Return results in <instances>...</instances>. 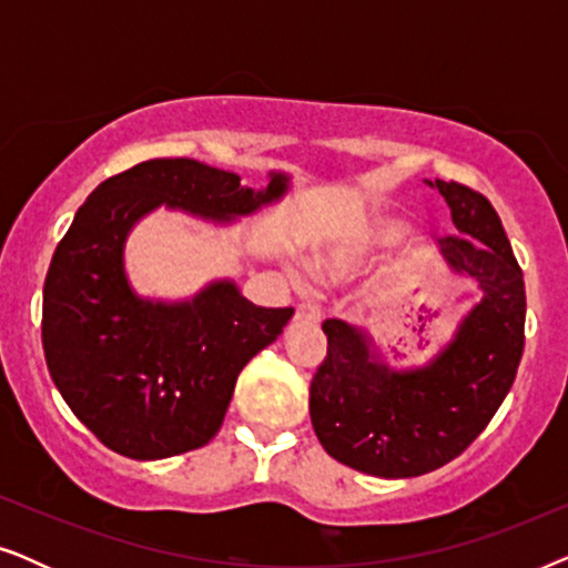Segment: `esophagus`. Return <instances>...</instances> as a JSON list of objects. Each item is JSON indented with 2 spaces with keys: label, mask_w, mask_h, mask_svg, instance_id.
Returning <instances> with one entry per match:
<instances>
[{
  "label": "esophagus",
  "mask_w": 568,
  "mask_h": 568,
  "mask_svg": "<svg viewBox=\"0 0 568 568\" xmlns=\"http://www.w3.org/2000/svg\"><path fill=\"white\" fill-rule=\"evenodd\" d=\"M297 321L317 323V321H321V305H317V302H300V305H297Z\"/></svg>",
  "instance_id": "obj_1"
}]
</instances>
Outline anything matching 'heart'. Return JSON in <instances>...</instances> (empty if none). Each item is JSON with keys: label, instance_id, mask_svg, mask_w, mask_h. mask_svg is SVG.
Returning a JSON list of instances; mask_svg holds the SVG:
<instances>
[{"label": "heart", "instance_id": "obj_1", "mask_svg": "<svg viewBox=\"0 0 568 568\" xmlns=\"http://www.w3.org/2000/svg\"><path fill=\"white\" fill-rule=\"evenodd\" d=\"M400 232H403V224L385 222L383 227L377 230V240L379 243H393L395 237H400ZM362 261H364L362 251H338V253H331L328 258L321 263V268L331 276H346L348 271L359 268Z\"/></svg>", "mask_w": 568, "mask_h": 568}]
</instances>
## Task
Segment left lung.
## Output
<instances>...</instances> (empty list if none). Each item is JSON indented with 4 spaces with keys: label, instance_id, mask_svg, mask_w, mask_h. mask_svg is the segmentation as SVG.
I'll use <instances>...</instances> for the list:
<instances>
[{
    "label": "left lung",
    "instance_id": "left-lung-1",
    "mask_svg": "<svg viewBox=\"0 0 568 568\" xmlns=\"http://www.w3.org/2000/svg\"><path fill=\"white\" fill-rule=\"evenodd\" d=\"M445 196L457 235L439 237L455 274L476 278L484 300L426 367L390 369L369 338L325 321L328 352L310 383V418L321 445L348 468L414 478L465 453L517 377L525 348V278L499 214L484 193L426 181Z\"/></svg>",
    "mask_w": 568,
    "mask_h": 568
}]
</instances>
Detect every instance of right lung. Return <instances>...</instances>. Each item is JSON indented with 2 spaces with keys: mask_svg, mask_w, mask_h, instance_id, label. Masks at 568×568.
Masks as SVG:
<instances>
[{
  "mask_svg": "<svg viewBox=\"0 0 568 568\" xmlns=\"http://www.w3.org/2000/svg\"><path fill=\"white\" fill-rule=\"evenodd\" d=\"M284 173L253 191L204 162L146 160L90 193L61 237L43 284V354L53 385L108 449L162 460L220 432L237 375L274 344L292 307H255L235 282L189 302L142 300L123 271V245L152 209L230 222L282 199Z\"/></svg>",
  "mask_w": 568,
  "mask_h": 568,
  "instance_id": "1",
  "label": "right lung"
}]
</instances>
